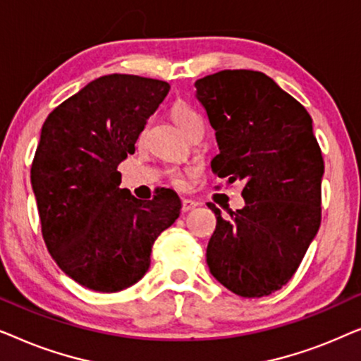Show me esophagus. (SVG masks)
Returning a JSON list of instances; mask_svg holds the SVG:
<instances>
[{
  "label": "esophagus",
  "instance_id": "1",
  "mask_svg": "<svg viewBox=\"0 0 361 361\" xmlns=\"http://www.w3.org/2000/svg\"><path fill=\"white\" fill-rule=\"evenodd\" d=\"M195 207H199V202L190 200V199L182 200V212H190V210H194Z\"/></svg>",
  "mask_w": 361,
  "mask_h": 361
}]
</instances>
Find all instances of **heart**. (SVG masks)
I'll return each instance as SVG.
<instances>
[{
  "instance_id": "b5f03b06",
  "label": "heart",
  "mask_w": 361,
  "mask_h": 361,
  "mask_svg": "<svg viewBox=\"0 0 361 361\" xmlns=\"http://www.w3.org/2000/svg\"><path fill=\"white\" fill-rule=\"evenodd\" d=\"M171 115H172V120L176 121V125L179 126L184 133L187 131V128H189L192 123L200 120V116L197 115L192 108H189L187 105H182V103H177V105H174ZM192 174H194V171H190V169H187V171L174 169V171H171L169 177H171L172 185L179 187V189H184V187L187 185V179H189Z\"/></svg>"
}]
</instances>
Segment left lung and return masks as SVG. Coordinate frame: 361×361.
Instances as JSON below:
<instances>
[{"label": "left lung", "mask_w": 361, "mask_h": 361, "mask_svg": "<svg viewBox=\"0 0 361 361\" xmlns=\"http://www.w3.org/2000/svg\"><path fill=\"white\" fill-rule=\"evenodd\" d=\"M220 152L212 171L245 184L243 209L224 219L207 246L214 278L241 298L283 288L299 268L320 226L324 159L312 118L273 78L255 71H221L195 82Z\"/></svg>", "instance_id": "1"}]
</instances>
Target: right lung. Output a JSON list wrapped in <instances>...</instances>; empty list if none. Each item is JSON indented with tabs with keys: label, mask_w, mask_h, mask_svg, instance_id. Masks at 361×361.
I'll return each mask as SVG.
<instances>
[{
	"label": "right lung",
	"mask_w": 361,
	"mask_h": 361,
	"mask_svg": "<svg viewBox=\"0 0 361 361\" xmlns=\"http://www.w3.org/2000/svg\"><path fill=\"white\" fill-rule=\"evenodd\" d=\"M169 88L154 78L103 75L44 121L31 167L42 236L59 268L83 288L118 293L136 284L156 238L180 214L174 190L140 200L120 189L118 172Z\"/></svg>",
	"instance_id": "1"
}]
</instances>
